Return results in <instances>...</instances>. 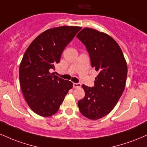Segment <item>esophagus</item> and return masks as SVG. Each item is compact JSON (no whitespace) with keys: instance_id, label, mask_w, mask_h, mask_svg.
I'll return each instance as SVG.
<instances>
[{"instance_id":"esophagus-1","label":"esophagus","mask_w":147,"mask_h":147,"mask_svg":"<svg viewBox=\"0 0 147 147\" xmlns=\"http://www.w3.org/2000/svg\"><path fill=\"white\" fill-rule=\"evenodd\" d=\"M81 86H82V84L80 83H73V87L74 88H79L81 87Z\"/></svg>"}]
</instances>
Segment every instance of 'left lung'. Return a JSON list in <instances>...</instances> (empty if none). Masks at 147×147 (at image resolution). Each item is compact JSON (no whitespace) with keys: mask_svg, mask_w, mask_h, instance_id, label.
I'll return each mask as SVG.
<instances>
[{"mask_svg":"<svg viewBox=\"0 0 147 147\" xmlns=\"http://www.w3.org/2000/svg\"><path fill=\"white\" fill-rule=\"evenodd\" d=\"M77 37L86 48L92 68L99 72L93 87L82 86L85 97L78 102L81 113L95 120L109 114L122 96L127 65L120 47L109 35L84 28Z\"/></svg>","mask_w":147,"mask_h":147,"instance_id":"1","label":"left lung"}]
</instances>
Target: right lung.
Wrapping results in <instances>:
<instances>
[{
    "instance_id": "obj_1",
    "label": "right lung",
    "mask_w": 147,
    "mask_h": 147,
    "mask_svg": "<svg viewBox=\"0 0 147 147\" xmlns=\"http://www.w3.org/2000/svg\"><path fill=\"white\" fill-rule=\"evenodd\" d=\"M80 27L61 26L43 32L25 51L19 67L20 85L28 106L43 117L55 114L73 84L51 73Z\"/></svg>"
}]
</instances>
